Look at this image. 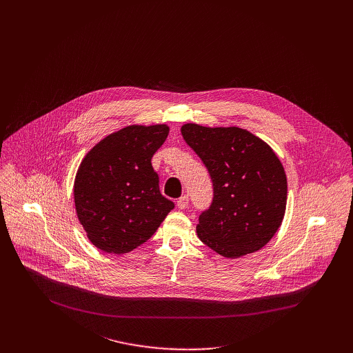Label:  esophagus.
<instances>
[{
	"label": "esophagus",
	"mask_w": 353,
	"mask_h": 353,
	"mask_svg": "<svg viewBox=\"0 0 353 353\" xmlns=\"http://www.w3.org/2000/svg\"><path fill=\"white\" fill-rule=\"evenodd\" d=\"M176 206L179 208V209H186L188 206H189V196H182L178 201H176Z\"/></svg>",
	"instance_id": "esophagus-1"
}]
</instances>
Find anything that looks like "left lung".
<instances>
[{
	"label": "left lung",
	"mask_w": 353,
	"mask_h": 353,
	"mask_svg": "<svg viewBox=\"0 0 353 353\" xmlns=\"http://www.w3.org/2000/svg\"><path fill=\"white\" fill-rule=\"evenodd\" d=\"M188 145L209 171L213 200L200 214L197 235L225 258L262 249L281 225L287 176L273 150L250 132L186 123Z\"/></svg>",
	"instance_id": "1"
}]
</instances>
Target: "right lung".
<instances>
[{"label": "right lung", "mask_w": 353, "mask_h": 353, "mask_svg": "<svg viewBox=\"0 0 353 353\" xmlns=\"http://www.w3.org/2000/svg\"><path fill=\"white\" fill-rule=\"evenodd\" d=\"M168 132L167 125H130L108 134L83 159L74 179V205L98 249L112 254L137 249L174 209V202L160 193L151 163Z\"/></svg>", "instance_id": "1"}]
</instances>
